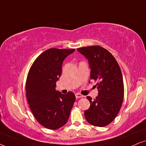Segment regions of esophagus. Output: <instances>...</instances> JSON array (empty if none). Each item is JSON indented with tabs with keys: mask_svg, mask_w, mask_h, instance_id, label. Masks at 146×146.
<instances>
[{
	"mask_svg": "<svg viewBox=\"0 0 146 146\" xmlns=\"http://www.w3.org/2000/svg\"><path fill=\"white\" fill-rule=\"evenodd\" d=\"M75 96H76V98H80L84 97L83 95H82V94H78V93L76 94Z\"/></svg>",
	"mask_w": 146,
	"mask_h": 146,
	"instance_id": "1",
	"label": "esophagus"
}]
</instances>
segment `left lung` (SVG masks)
<instances>
[{"label":"left lung","instance_id":"8db88e82","mask_svg":"<svg viewBox=\"0 0 146 146\" xmlns=\"http://www.w3.org/2000/svg\"><path fill=\"white\" fill-rule=\"evenodd\" d=\"M77 50L88 60L91 80L98 81L95 86L98 94L94 100L86 97L90 107L84 111L85 117L92 125L106 126L117 116L122 104L124 88L120 68L111 54L99 46Z\"/></svg>","mask_w":146,"mask_h":146}]
</instances>
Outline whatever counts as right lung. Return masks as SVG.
<instances>
[{
	"instance_id": "obj_1",
	"label": "right lung",
	"mask_w": 146,
	"mask_h": 146,
	"mask_svg": "<svg viewBox=\"0 0 146 146\" xmlns=\"http://www.w3.org/2000/svg\"><path fill=\"white\" fill-rule=\"evenodd\" d=\"M75 49L50 48L41 54L32 65L26 83V94L32 112L44 127L56 129L67 122L74 94H67L56 90L62 74L64 60Z\"/></svg>"
}]
</instances>
